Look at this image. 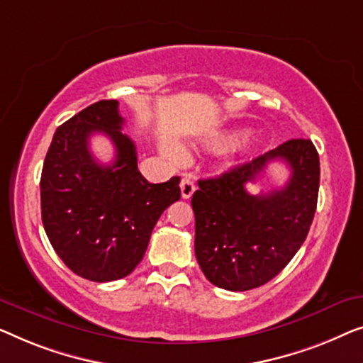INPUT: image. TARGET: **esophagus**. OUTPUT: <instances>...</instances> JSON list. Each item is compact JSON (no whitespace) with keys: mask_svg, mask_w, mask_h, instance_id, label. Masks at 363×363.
Masks as SVG:
<instances>
[{"mask_svg":"<svg viewBox=\"0 0 363 363\" xmlns=\"http://www.w3.org/2000/svg\"><path fill=\"white\" fill-rule=\"evenodd\" d=\"M179 186H181L182 199H191L194 191H196V184H194V181L189 179V177H184Z\"/></svg>","mask_w":363,"mask_h":363,"instance_id":"34e87169","label":"esophagus"}]
</instances>
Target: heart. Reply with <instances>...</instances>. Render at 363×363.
Instances as JSON below:
<instances>
[{"label": "heart", "mask_w": 363, "mask_h": 363, "mask_svg": "<svg viewBox=\"0 0 363 363\" xmlns=\"http://www.w3.org/2000/svg\"><path fill=\"white\" fill-rule=\"evenodd\" d=\"M245 131L242 128H228L223 130L217 135H213L208 141V146L213 147V150H222V147L232 146V162H237L243 160L245 156L250 155V151L253 150V140L252 138L245 136ZM166 155L176 160V157L181 156V152L174 146H166Z\"/></svg>", "instance_id": "1"}]
</instances>
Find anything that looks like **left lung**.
Masks as SVG:
<instances>
[{
	"mask_svg": "<svg viewBox=\"0 0 363 363\" xmlns=\"http://www.w3.org/2000/svg\"><path fill=\"white\" fill-rule=\"evenodd\" d=\"M269 160H284L291 174L283 188L252 196ZM319 155L311 140H289L242 166L199 181L192 196L196 258L212 284L248 291L273 279L308 237L319 192Z\"/></svg>",
	"mask_w": 363,
	"mask_h": 363,
	"instance_id": "left-lung-1",
	"label": "left lung"
}]
</instances>
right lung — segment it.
Returning <instances> with one entry per match:
<instances>
[{"mask_svg":"<svg viewBox=\"0 0 363 363\" xmlns=\"http://www.w3.org/2000/svg\"><path fill=\"white\" fill-rule=\"evenodd\" d=\"M123 123L116 100L86 106L55 130L40 174L50 245L75 274L96 283L128 277L145 257L157 218L181 197L177 176L161 184L141 176ZM95 132L114 143L111 165H100L89 152Z\"/></svg>","mask_w":363,"mask_h":363,"instance_id":"add662e5","label":"right lung"}]
</instances>
